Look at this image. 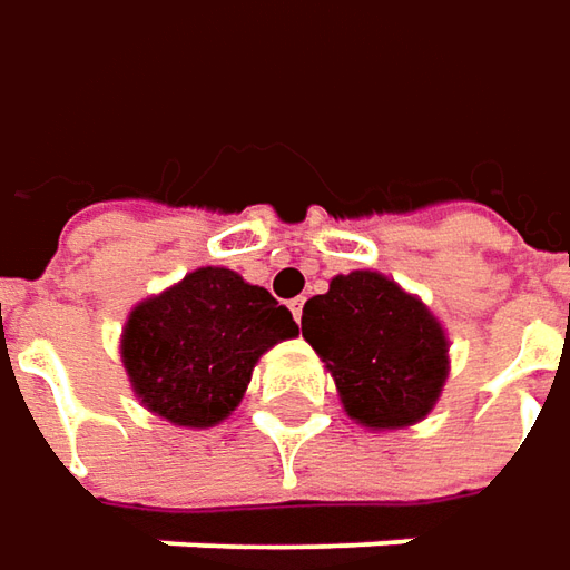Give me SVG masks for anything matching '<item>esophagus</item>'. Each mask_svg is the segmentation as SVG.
Returning <instances> with one entry per match:
<instances>
[{
    "label": "esophagus",
    "mask_w": 570,
    "mask_h": 570,
    "mask_svg": "<svg viewBox=\"0 0 570 570\" xmlns=\"http://www.w3.org/2000/svg\"><path fill=\"white\" fill-rule=\"evenodd\" d=\"M303 305H305L303 296H299V299H293V303H289V312H293V318H296V322H303Z\"/></svg>",
    "instance_id": "obj_1"
}]
</instances>
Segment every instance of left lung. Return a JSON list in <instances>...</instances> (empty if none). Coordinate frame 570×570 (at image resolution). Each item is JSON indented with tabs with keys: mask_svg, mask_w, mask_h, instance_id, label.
Masks as SVG:
<instances>
[{
	"mask_svg": "<svg viewBox=\"0 0 570 570\" xmlns=\"http://www.w3.org/2000/svg\"><path fill=\"white\" fill-rule=\"evenodd\" d=\"M303 337L322 356L344 410L368 429L425 420L448 379L439 318L379 271L337 274L303 308Z\"/></svg>",
	"mask_w": 570,
	"mask_h": 570,
	"instance_id": "1",
	"label": "left lung"
}]
</instances>
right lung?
I'll return each mask as SVG.
<instances>
[{"instance_id": "add662e5", "label": "right lung", "mask_w": 570, "mask_h": 570, "mask_svg": "<svg viewBox=\"0 0 570 570\" xmlns=\"http://www.w3.org/2000/svg\"><path fill=\"white\" fill-rule=\"evenodd\" d=\"M296 334L289 308L265 286L229 267H198L131 308L122 365L150 413L207 429L239 406L262 353Z\"/></svg>"}]
</instances>
